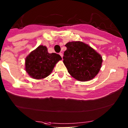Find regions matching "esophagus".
Here are the masks:
<instances>
[{"label": "esophagus", "instance_id": "34e87169", "mask_svg": "<svg viewBox=\"0 0 128 128\" xmlns=\"http://www.w3.org/2000/svg\"><path fill=\"white\" fill-rule=\"evenodd\" d=\"M59 54H60V56L62 57V58H63V56H64V55H63L62 53H59Z\"/></svg>", "mask_w": 128, "mask_h": 128}]
</instances>
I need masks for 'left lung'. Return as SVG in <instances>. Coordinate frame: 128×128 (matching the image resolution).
<instances>
[{
    "instance_id": "left-lung-1",
    "label": "left lung",
    "mask_w": 128,
    "mask_h": 128,
    "mask_svg": "<svg viewBox=\"0 0 128 128\" xmlns=\"http://www.w3.org/2000/svg\"><path fill=\"white\" fill-rule=\"evenodd\" d=\"M63 57L69 74L82 82L92 80L100 71L102 62L100 54L82 42H68Z\"/></svg>"
}]
</instances>
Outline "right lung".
Instances as JSON below:
<instances>
[{
    "label": "right lung",
    "instance_id": "obj_1",
    "mask_svg": "<svg viewBox=\"0 0 128 128\" xmlns=\"http://www.w3.org/2000/svg\"><path fill=\"white\" fill-rule=\"evenodd\" d=\"M62 58L56 53H49L46 46L40 45L26 57L25 69L29 76L42 80L50 75Z\"/></svg>",
    "mask_w": 128,
    "mask_h": 128
}]
</instances>
